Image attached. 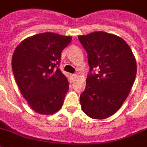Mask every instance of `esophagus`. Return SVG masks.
Returning <instances> with one entry per match:
<instances>
[{
    "label": "esophagus",
    "mask_w": 147,
    "mask_h": 147,
    "mask_svg": "<svg viewBox=\"0 0 147 147\" xmlns=\"http://www.w3.org/2000/svg\"><path fill=\"white\" fill-rule=\"evenodd\" d=\"M71 79L73 80H76L77 78H78V76H77L76 74H72V75H71Z\"/></svg>",
    "instance_id": "1"
}]
</instances>
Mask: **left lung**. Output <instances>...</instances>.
<instances>
[{
	"label": "left lung",
	"instance_id": "obj_1",
	"mask_svg": "<svg viewBox=\"0 0 147 147\" xmlns=\"http://www.w3.org/2000/svg\"><path fill=\"white\" fill-rule=\"evenodd\" d=\"M78 38L87 52L90 73L86 89L80 95V104L92 119L102 120L120 109L135 82L137 65L135 56L120 37L95 31Z\"/></svg>",
	"mask_w": 147,
	"mask_h": 147
}]
</instances>
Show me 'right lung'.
Segmentation results:
<instances>
[{
  "label": "right lung",
  "instance_id": "right-lung-1",
  "mask_svg": "<svg viewBox=\"0 0 147 147\" xmlns=\"http://www.w3.org/2000/svg\"><path fill=\"white\" fill-rule=\"evenodd\" d=\"M71 39L45 32L25 38L15 49L11 58L15 79L29 106L38 113L51 115L63 105L69 84L58 66L61 52Z\"/></svg>",
  "mask_w": 147,
  "mask_h": 147
}]
</instances>
